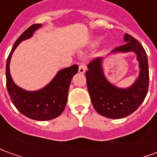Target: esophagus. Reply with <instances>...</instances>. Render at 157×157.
<instances>
[{
  "mask_svg": "<svg viewBox=\"0 0 157 157\" xmlns=\"http://www.w3.org/2000/svg\"><path fill=\"white\" fill-rule=\"evenodd\" d=\"M86 65H84V63L81 62V64L79 65V73L84 74L86 71Z\"/></svg>",
  "mask_w": 157,
  "mask_h": 157,
  "instance_id": "esophagus-1",
  "label": "esophagus"
}]
</instances>
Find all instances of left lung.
Here are the masks:
<instances>
[{
    "mask_svg": "<svg viewBox=\"0 0 157 157\" xmlns=\"http://www.w3.org/2000/svg\"><path fill=\"white\" fill-rule=\"evenodd\" d=\"M125 44L112 52H135L140 62V72L133 85L126 89L116 87L108 82L102 69V58L92 59L86 72V85L92 105L99 114L109 118H121L134 113L145 100L149 87L147 55L141 44L125 33Z\"/></svg>",
    "mask_w": 157,
    "mask_h": 157,
    "instance_id": "8db88e82",
    "label": "left lung"
}]
</instances>
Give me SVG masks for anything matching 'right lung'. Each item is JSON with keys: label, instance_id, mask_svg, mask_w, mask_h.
I'll return each mask as SVG.
<instances>
[{"label": "right lung", "instance_id": "obj_1", "mask_svg": "<svg viewBox=\"0 0 157 157\" xmlns=\"http://www.w3.org/2000/svg\"><path fill=\"white\" fill-rule=\"evenodd\" d=\"M40 27L41 24H33L17 39L6 60V77L10 98L19 112L29 118L45 121L57 118L64 111L67 102L69 86L73 75L78 72V65H73L59 71L48 86L36 92H28L16 85L9 70L12 53L20 42L32 37L33 32Z\"/></svg>", "mask_w": 157, "mask_h": 157}]
</instances>
